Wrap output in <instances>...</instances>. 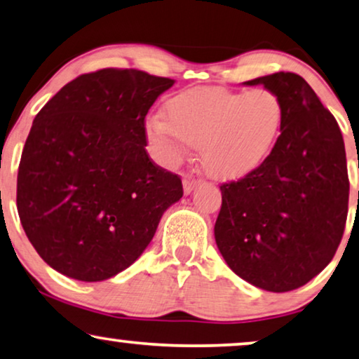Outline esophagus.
I'll return each mask as SVG.
<instances>
[{
  "label": "esophagus",
  "mask_w": 359,
  "mask_h": 359,
  "mask_svg": "<svg viewBox=\"0 0 359 359\" xmlns=\"http://www.w3.org/2000/svg\"><path fill=\"white\" fill-rule=\"evenodd\" d=\"M196 185H198V180L194 179V177H189V175H187V177L184 179V194L190 195L191 191L195 190Z\"/></svg>",
  "instance_id": "1"
}]
</instances>
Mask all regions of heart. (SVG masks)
I'll use <instances>...</instances> for the list:
<instances>
[{
	"label": "heart",
	"mask_w": 359,
	"mask_h": 359,
	"mask_svg": "<svg viewBox=\"0 0 359 359\" xmlns=\"http://www.w3.org/2000/svg\"><path fill=\"white\" fill-rule=\"evenodd\" d=\"M285 122V104L271 89L241 93L194 88L165 102V118L153 117L146 136L165 164L182 158V143L200 151L210 177L236 180L254 172L273 153Z\"/></svg>",
	"instance_id": "1"
}]
</instances>
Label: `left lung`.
<instances>
[{"instance_id":"left-lung-1","label":"left lung","mask_w":359,"mask_h":359,"mask_svg":"<svg viewBox=\"0 0 359 359\" xmlns=\"http://www.w3.org/2000/svg\"><path fill=\"white\" fill-rule=\"evenodd\" d=\"M244 84L275 90L285 122L259 169L221 185L215 239L237 276L286 292L319 275L341 241L350 195L345 143L335 117L299 74L280 72Z\"/></svg>"}]
</instances>
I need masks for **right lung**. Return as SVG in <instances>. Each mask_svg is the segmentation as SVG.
<instances>
[{
	"instance_id": "obj_1",
	"label": "right lung",
	"mask_w": 359,
	"mask_h": 359,
	"mask_svg": "<svg viewBox=\"0 0 359 359\" xmlns=\"http://www.w3.org/2000/svg\"><path fill=\"white\" fill-rule=\"evenodd\" d=\"M174 79L105 68L63 86L35 115L18 172V213L37 254L69 278L133 264L182 180L146 153L144 118Z\"/></svg>"
}]
</instances>
